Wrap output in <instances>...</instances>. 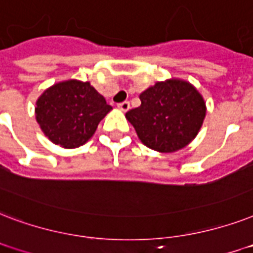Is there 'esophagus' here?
I'll use <instances>...</instances> for the list:
<instances>
[{"mask_svg": "<svg viewBox=\"0 0 253 253\" xmlns=\"http://www.w3.org/2000/svg\"><path fill=\"white\" fill-rule=\"evenodd\" d=\"M117 107H119L123 112H126V111H129V108H130V104H129V101H123L120 104H117Z\"/></svg>", "mask_w": 253, "mask_h": 253, "instance_id": "1", "label": "esophagus"}]
</instances>
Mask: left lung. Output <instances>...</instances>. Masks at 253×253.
Instances as JSON below:
<instances>
[{"label": "left lung", "instance_id": "1", "mask_svg": "<svg viewBox=\"0 0 253 253\" xmlns=\"http://www.w3.org/2000/svg\"><path fill=\"white\" fill-rule=\"evenodd\" d=\"M141 105L126 112L141 142L148 148L171 153L185 148L197 136L206 104L191 84L171 79L158 82L140 95Z\"/></svg>", "mask_w": 253, "mask_h": 253}]
</instances>
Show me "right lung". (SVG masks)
<instances>
[{
  "label": "right lung",
  "instance_id": "1",
  "mask_svg": "<svg viewBox=\"0 0 253 253\" xmlns=\"http://www.w3.org/2000/svg\"><path fill=\"white\" fill-rule=\"evenodd\" d=\"M111 105L88 82L67 80L54 84L37 101L35 116L50 140L72 149L85 144Z\"/></svg>",
  "mask_w": 253,
  "mask_h": 253
}]
</instances>
